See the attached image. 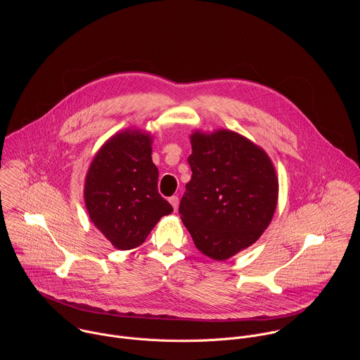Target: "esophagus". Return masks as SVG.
Returning <instances> with one entry per match:
<instances>
[{
  "label": "esophagus",
  "mask_w": 360,
  "mask_h": 360,
  "mask_svg": "<svg viewBox=\"0 0 360 360\" xmlns=\"http://www.w3.org/2000/svg\"><path fill=\"white\" fill-rule=\"evenodd\" d=\"M169 203L172 205L174 211H176V210H178V203H179V199H178V196H171V198H169Z\"/></svg>",
  "instance_id": "obj_1"
}]
</instances>
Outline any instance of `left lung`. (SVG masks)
I'll list each match as a JSON object with an SVG mask.
<instances>
[{
    "instance_id": "obj_1",
    "label": "left lung",
    "mask_w": 360,
    "mask_h": 360,
    "mask_svg": "<svg viewBox=\"0 0 360 360\" xmlns=\"http://www.w3.org/2000/svg\"><path fill=\"white\" fill-rule=\"evenodd\" d=\"M192 178L179 214L195 246L215 261L249 248L269 226L279 181L268 153L231 129L193 131Z\"/></svg>"
}]
</instances>
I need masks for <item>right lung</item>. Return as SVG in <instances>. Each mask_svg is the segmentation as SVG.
<instances>
[{
    "mask_svg": "<svg viewBox=\"0 0 360 360\" xmlns=\"http://www.w3.org/2000/svg\"><path fill=\"white\" fill-rule=\"evenodd\" d=\"M152 141L148 131L136 128L114 134L96 150L85 175L89 219L120 250L143 243L160 219L174 211L158 193Z\"/></svg>",
    "mask_w": 360,
    "mask_h": 360,
    "instance_id": "right-lung-1",
    "label": "right lung"
}]
</instances>
